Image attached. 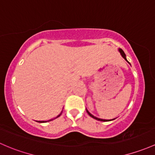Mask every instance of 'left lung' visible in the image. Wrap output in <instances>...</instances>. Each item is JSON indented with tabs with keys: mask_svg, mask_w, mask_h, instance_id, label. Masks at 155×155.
<instances>
[{
	"mask_svg": "<svg viewBox=\"0 0 155 155\" xmlns=\"http://www.w3.org/2000/svg\"><path fill=\"white\" fill-rule=\"evenodd\" d=\"M119 51H120V54H121V56L123 57V58H124V59L125 60V61H127V62H128V60L126 59V56H125V53H124V51H123V50H122V49H119ZM129 63V62H128ZM130 64V63H129ZM86 110H87V114H88L89 115H90V116L91 117H93V118L94 119H95V120H99V121H103V122H107V121H110V120H102V119H99V118H97V117H94V115H92L90 113V112L88 111V110H87V109H86Z\"/></svg>",
	"mask_w": 155,
	"mask_h": 155,
	"instance_id": "obj_1",
	"label": "left lung"
}]
</instances>
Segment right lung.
I'll return each instance as SVG.
<instances>
[{
    "label": "right lung",
    "mask_w": 155,
    "mask_h": 155,
    "mask_svg": "<svg viewBox=\"0 0 155 155\" xmlns=\"http://www.w3.org/2000/svg\"><path fill=\"white\" fill-rule=\"evenodd\" d=\"M61 113H62V111H61V114H58V116H57V117H56V118H55V119L58 118V117H60V116H61ZM53 120H54V119H53ZM53 120V119H52V120H48V121H52V120ZM36 122H38V123H47V122H48V121H36Z\"/></svg>",
    "instance_id": "add662e5"
}]
</instances>
